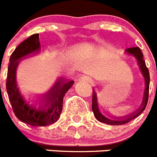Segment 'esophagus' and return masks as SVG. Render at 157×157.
Instances as JSON below:
<instances>
[{"mask_svg": "<svg viewBox=\"0 0 157 157\" xmlns=\"http://www.w3.org/2000/svg\"><path fill=\"white\" fill-rule=\"evenodd\" d=\"M80 80L83 81V82H92V78H91V77L88 76V75H82V76L80 78Z\"/></svg>", "mask_w": 157, "mask_h": 157, "instance_id": "1", "label": "esophagus"}]
</instances>
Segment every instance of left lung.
<instances>
[{"instance_id":"left-lung-1","label":"left lung","mask_w":157,"mask_h":157,"mask_svg":"<svg viewBox=\"0 0 157 157\" xmlns=\"http://www.w3.org/2000/svg\"><path fill=\"white\" fill-rule=\"evenodd\" d=\"M127 52L129 54L133 55L135 58L137 59L138 64H139L140 68L141 69L143 75L144 76L145 78V91H144V100H143L142 105L140 107L138 110H136L135 112H133L130 115H127L126 117H119L118 119H108L106 117L101 114V113L99 111L98 106V102H97V97H96V94L94 91H93L92 94V111L94 113V116H95L96 119L98 121L102 122V123L107 124L110 125H122L128 123L133 119L136 118V117L140 115L144 109L146 108V106L147 105V101H148V98H149V87H150V73H149V70L147 69V66H146L145 61L144 59V56H143L142 52H141L140 49L139 47H132L128 48L127 49ZM117 120H116V119Z\"/></svg>"}]
</instances>
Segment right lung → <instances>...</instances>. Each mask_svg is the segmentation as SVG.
Listing matches in <instances>:
<instances>
[{"label": "right lung", "mask_w": 157, "mask_h": 157, "mask_svg": "<svg viewBox=\"0 0 157 157\" xmlns=\"http://www.w3.org/2000/svg\"><path fill=\"white\" fill-rule=\"evenodd\" d=\"M40 49L39 34H33L15 49L10 58L7 69L6 88L13 113L19 120L35 127L48 126L58 121L63 111V98L72 86L74 81L65 82L59 79L56 85L48 93L43 105L33 108L26 103L20 94L16 83V69L18 60L24 56L38 52Z\"/></svg>", "instance_id": "obj_1"}]
</instances>
